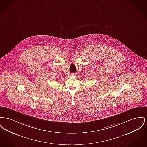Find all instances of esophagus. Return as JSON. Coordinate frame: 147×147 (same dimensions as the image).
I'll return each instance as SVG.
<instances>
[{
    "mask_svg": "<svg viewBox=\"0 0 147 147\" xmlns=\"http://www.w3.org/2000/svg\"><path fill=\"white\" fill-rule=\"evenodd\" d=\"M69 76H70V77H73V76H76V74H75V73H70V74H69Z\"/></svg>",
    "mask_w": 147,
    "mask_h": 147,
    "instance_id": "1",
    "label": "esophagus"
}]
</instances>
